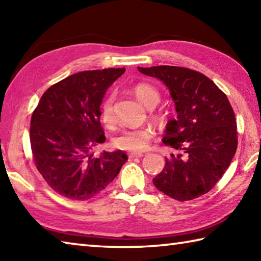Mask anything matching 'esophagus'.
Returning <instances> with one entry per match:
<instances>
[{
	"label": "esophagus",
	"mask_w": 261,
	"mask_h": 261,
	"mask_svg": "<svg viewBox=\"0 0 261 261\" xmlns=\"http://www.w3.org/2000/svg\"><path fill=\"white\" fill-rule=\"evenodd\" d=\"M144 153H130L129 154V158L130 159H134V158H143Z\"/></svg>",
	"instance_id": "1"
}]
</instances>
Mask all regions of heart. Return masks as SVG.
<instances>
[{
	"label": "heart",
	"instance_id": "heart-1",
	"mask_svg": "<svg viewBox=\"0 0 261 261\" xmlns=\"http://www.w3.org/2000/svg\"><path fill=\"white\" fill-rule=\"evenodd\" d=\"M134 92L137 98L139 99V101L143 102L147 107H154L155 105H158L161 99L159 90L150 84H137L134 88ZM113 103H114V94L107 96L101 103V120L107 126L112 125L115 120ZM155 132L153 127L148 125L135 127V129H125L114 139V144L121 149L139 153V151H143L148 147L149 141L153 138Z\"/></svg>",
	"mask_w": 261,
	"mask_h": 261
}]
</instances>
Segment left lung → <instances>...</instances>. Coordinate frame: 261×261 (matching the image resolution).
<instances>
[{
  "label": "left lung",
  "instance_id": "obj_1",
  "mask_svg": "<svg viewBox=\"0 0 261 261\" xmlns=\"http://www.w3.org/2000/svg\"><path fill=\"white\" fill-rule=\"evenodd\" d=\"M138 70L167 85L177 112L162 139L174 154L153 179L155 187L178 201L204 195L219 181L238 148L236 118L227 96L209 77L189 68Z\"/></svg>",
  "mask_w": 261,
  "mask_h": 261
}]
</instances>
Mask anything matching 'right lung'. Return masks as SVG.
Here are the masks:
<instances>
[{
  "label": "right lung",
  "mask_w": 261,
  "mask_h": 261,
  "mask_svg": "<svg viewBox=\"0 0 261 261\" xmlns=\"http://www.w3.org/2000/svg\"><path fill=\"white\" fill-rule=\"evenodd\" d=\"M125 68L84 70L61 80L41 97L31 120L33 158L46 184L60 195L84 201L114 179L127 156L122 150L102 151L105 143L100 105L107 89Z\"/></svg>",
  "instance_id": "1"
}]
</instances>
